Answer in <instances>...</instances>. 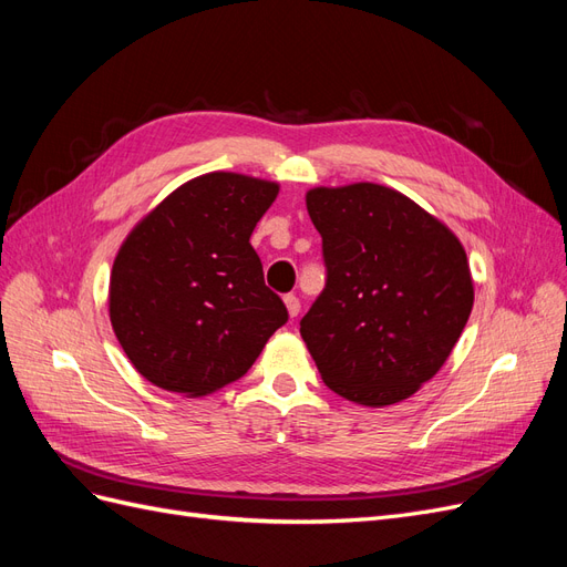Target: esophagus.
Listing matches in <instances>:
<instances>
[{"label":"esophagus","instance_id":"esophagus-1","mask_svg":"<svg viewBox=\"0 0 567 567\" xmlns=\"http://www.w3.org/2000/svg\"><path fill=\"white\" fill-rule=\"evenodd\" d=\"M284 302H286L288 315H290V317H298V312H300V300H298L293 293H288V296H284Z\"/></svg>","mask_w":567,"mask_h":567}]
</instances>
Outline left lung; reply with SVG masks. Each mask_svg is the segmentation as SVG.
Instances as JSON below:
<instances>
[{
    "label": "left lung",
    "instance_id": "obj_1",
    "mask_svg": "<svg viewBox=\"0 0 567 567\" xmlns=\"http://www.w3.org/2000/svg\"><path fill=\"white\" fill-rule=\"evenodd\" d=\"M305 203L321 234L326 288L300 336L321 381L364 406L411 398L471 317L466 250L447 225L381 184L317 186Z\"/></svg>",
    "mask_w": 567,
    "mask_h": 567
}]
</instances>
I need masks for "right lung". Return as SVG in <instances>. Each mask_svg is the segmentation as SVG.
<instances>
[{"mask_svg":"<svg viewBox=\"0 0 567 567\" xmlns=\"http://www.w3.org/2000/svg\"><path fill=\"white\" fill-rule=\"evenodd\" d=\"M277 194V182L208 173L127 234L111 271L109 315L146 381L203 398L241 379L288 321L250 246Z\"/></svg>","mask_w":567,"mask_h":567,"instance_id":"obj_1","label":"right lung"}]
</instances>
